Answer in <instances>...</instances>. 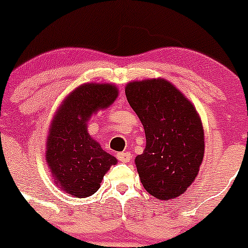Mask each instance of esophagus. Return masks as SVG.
Listing matches in <instances>:
<instances>
[{
  "label": "esophagus",
  "mask_w": 248,
  "mask_h": 248,
  "mask_svg": "<svg viewBox=\"0 0 248 248\" xmlns=\"http://www.w3.org/2000/svg\"><path fill=\"white\" fill-rule=\"evenodd\" d=\"M131 158L132 156L129 152H120V154H117V159L122 163H127V162L131 161Z\"/></svg>",
  "instance_id": "esophagus-1"
}]
</instances>
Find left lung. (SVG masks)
Returning a JSON list of instances; mask_svg holds the SVG:
<instances>
[{"label": "left lung", "instance_id": "1", "mask_svg": "<svg viewBox=\"0 0 248 248\" xmlns=\"http://www.w3.org/2000/svg\"><path fill=\"white\" fill-rule=\"evenodd\" d=\"M126 97L144 126L146 146L136 157L140 181L161 201L187 191L204 157V129L193 104L169 81L128 82Z\"/></svg>", "mask_w": 248, "mask_h": 248}]
</instances>
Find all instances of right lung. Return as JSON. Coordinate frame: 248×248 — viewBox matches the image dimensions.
I'll use <instances>...</instances> for the list:
<instances>
[{
    "label": "right lung",
    "instance_id": "obj_1",
    "mask_svg": "<svg viewBox=\"0 0 248 248\" xmlns=\"http://www.w3.org/2000/svg\"><path fill=\"white\" fill-rule=\"evenodd\" d=\"M111 84H82L60 106L50 124L46 141V163L57 185L76 198H86L98 191L114 156L87 133L92 114L108 108L117 98Z\"/></svg>",
    "mask_w": 248,
    "mask_h": 248
}]
</instances>
